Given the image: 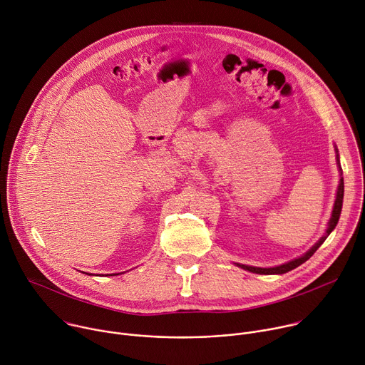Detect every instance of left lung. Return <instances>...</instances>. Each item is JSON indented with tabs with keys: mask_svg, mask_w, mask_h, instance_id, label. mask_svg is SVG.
<instances>
[{
	"mask_svg": "<svg viewBox=\"0 0 365 365\" xmlns=\"http://www.w3.org/2000/svg\"><path fill=\"white\" fill-rule=\"evenodd\" d=\"M336 150V148H335ZM336 162H338V168H339V172H342L341 169V165H339V154H338V150H336ZM342 176V173H341ZM342 200H344V179L341 178L339 179V185H338V190H336V199H335V203H334V210H332V215H331V220L328 222V228H327V232L325 235L312 247L307 252H304L302 257L299 258H294L292 259V262L289 263H284L282 266H277V267H269V269H263V267H252V266H245V264H237L238 267L244 269V270H248L251 273H255V274H283V273H287L296 267H299L300 264H303L304 262H307V259L315 254V251L324 244V241L328 238V235L334 231V228L336 227L338 221H339V215H341V211H342Z\"/></svg>",
	"mask_w": 365,
	"mask_h": 365,
	"instance_id": "1",
	"label": "left lung"
}]
</instances>
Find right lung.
<instances>
[{
    "label": "right lung",
    "mask_w": 365,
    "mask_h": 365,
    "mask_svg": "<svg viewBox=\"0 0 365 365\" xmlns=\"http://www.w3.org/2000/svg\"><path fill=\"white\" fill-rule=\"evenodd\" d=\"M107 276H108V274H107Z\"/></svg>",
    "instance_id": "obj_1"
}]
</instances>
